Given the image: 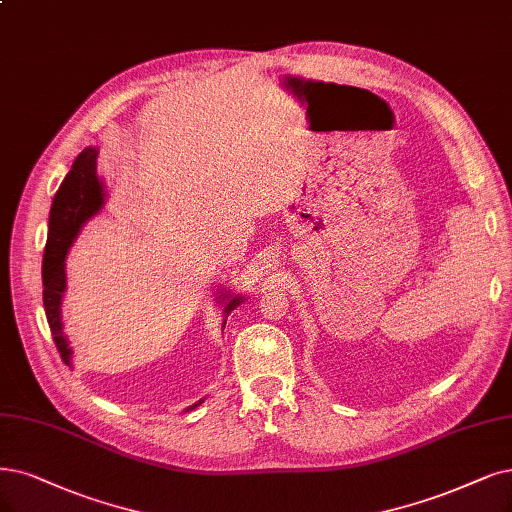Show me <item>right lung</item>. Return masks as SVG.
Returning <instances> with one entry per match:
<instances>
[{
    "label": "right lung",
    "instance_id": "add662e5",
    "mask_svg": "<svg viewBox=\"0 0 512 512\" xmlns=\"http://www.w3.org/2000/svg\"><path fill=\"white\" fill-rule=\"evenodd\" d=\"M97 147H86L75 158L67 177L63 179L59 192L54 194L50 217H48V240L42 261V285H44V310L48 325L54 337V344L59 348L63 361L71 367L73 350L69 339L63 333V293L67 289V272L65 259L71 249L73 240L78 238L80 230L94 215H99L107 200V189L103 179L97 175ZM242 295H232L230 291L219 293V304H223V316L227 320L230 312L240 306ZM223 320V327H225ZM204 399L187 407L185 411L196 409Z\"/></svg>",
    "mask_w": 512,
    "mask_h": 512
}]
</instances>
